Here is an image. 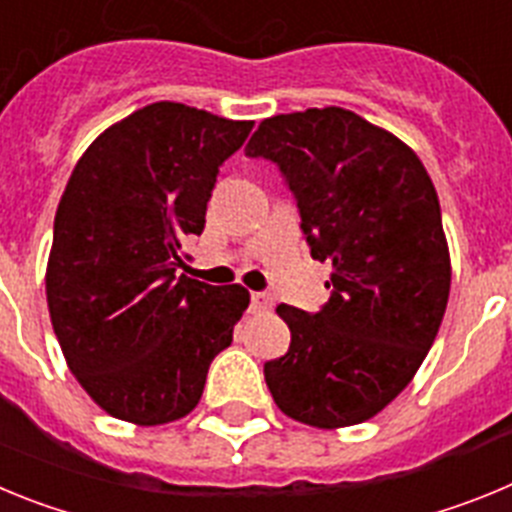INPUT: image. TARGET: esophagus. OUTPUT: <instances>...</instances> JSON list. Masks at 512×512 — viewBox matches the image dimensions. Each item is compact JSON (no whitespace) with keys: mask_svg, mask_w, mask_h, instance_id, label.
Masks as SVG:
<instances>
[{"mask_svg":"<svg viewBox=\"0 0 512 512\" xmlns=\"http://www.w3.org/2000/svg\"><path fill=\"white\" fill-rule=\"evenodd\" d=\"M251 307L253 310H271V307H274V300H271V295H266V292H253Z\"/></svg>","mask_w":512,"mask_h":512,"instance_id":"1","label":"esophagus"}]
</instances>
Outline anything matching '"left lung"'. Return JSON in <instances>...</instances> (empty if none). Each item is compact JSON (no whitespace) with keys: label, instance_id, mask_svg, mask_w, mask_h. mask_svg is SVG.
Instances as JSON below:
<instances>
[{"label":"left lung","instance_id":"left-lung-1","mask_svg":"<svg viewBox=\"0 0 512 512\" xmlns=\"http://www.w3.org/2000/svg\"><path fill=\"white\" fill-rule=\"evenodd\" d=\"M246 156L279 166L312 259L333 266L318 312L279 305L289 351L264 364L277 408L315 428L382 413L436 341L451 289L441 205L397 135L343 107L274 115Z\"/></svg>","mask_w":512,"mask_h":512}]
</instances>
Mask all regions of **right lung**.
Returning <instances> with one entry per match:
<instances>
[{
	"label": "right lung",
	"mask_w": 512,
	"mask_h": 512,
	"mask_svg": "<svg viewBox=\"0 0 512 512\" xmlns=\"http://www.w3.org/2000/svg\"><path fill=\"white\" fill-rule=\"evenodd\" d=\"M179 102H153L84 151L58 202L45 269L71 374L104 413L164 425L192 413L207 369L251 297L179 274L205 230L225 158L251 133Z\"/></svg>",
	"instance_id": "1"
}]
</instances>
